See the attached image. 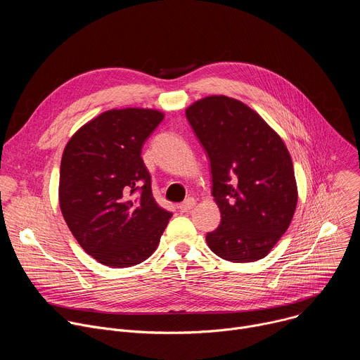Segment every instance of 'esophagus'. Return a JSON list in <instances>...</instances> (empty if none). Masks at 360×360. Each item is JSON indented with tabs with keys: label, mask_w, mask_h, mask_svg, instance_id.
Returning <instances> with one entry per match:
<instances>
[{
	"label": "esophagus",
	"mask_w": 360,
	"mask_h": 360,
	"mask_svg": "<svg viewBox=\"0 0 360 360\" xmlns=\"http://www.w3.org/2000/svg\"><path fill=\"white\" fill-rule=\"evenodd\" d=\"M193 207H195V199L193 198H188L182 203L178 205V210H179V212H189Z\"/></svg>",
	"instance_id": "1"
}]
</instances>
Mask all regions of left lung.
<instances>
[{"instance_id": "8db88e82", "label": "left lung", "mask_w": 360, "mask_h": 360, "mask_svg": "<svg viewBox=\"0 0 360 360\" xmlns=\"http://www.w3.org/2000/svg\"><path fill=\"white\" fill-rule=\"evenodd\" d=\"M211 161L219 226L208 246L231 262L259 261L286 232L297 202L295 172L281 136L240 101L212 95L186 110Z\"/></svg>"}]
</instances>
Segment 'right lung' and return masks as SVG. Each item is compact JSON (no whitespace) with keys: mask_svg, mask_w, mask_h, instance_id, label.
Wrapping results in <instances>:
<instances>
[{"mask_svg":"<svg viewBox=\"0 0 360 360\" xmlns=\"http://www.w3.org/2000/svg\"><path fill=\"white\" fill-rule=\"evenodd\" d=\"M164 120L155 110H111L78 129L60 172L63 217L99 264L129 268L157 249L171 212L153 199L141 152Z\"/></svg>","mask_w":360,"mask_h":360,"instance_id":"right-lung-1","label":"right lung"}]
</instances>
